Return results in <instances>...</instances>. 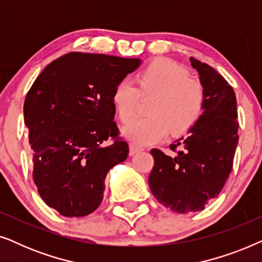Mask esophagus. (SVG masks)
I'll return each mask as SVG.
<instances>
[{
    "instance_id": "obj_1",
    "label": "esophagus",
    "mask_w": 262,
    "mask_h": 262,
    "mask_svg": "<svg viewBox=\"0 0 262 262\" xmlns=\"http://www.w3.org/2000/svg\"><path fill=\"white\" fill-rule=\"evenodd\" d=\"M141 150H142L141 146L136 145V144H134V143H131V144H130V155L131 156L135 155V154L139 152V151H141Z\"/></svg>"
}]
</instances>
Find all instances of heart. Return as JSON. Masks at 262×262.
Here are the masks:
<instances>
[{
  "instance_id": "1",
  "label": "heart",
  "mask_w": 262,
  "mask_h": 262,
  "mask_svg": "<svg viewBox=\"0 0 262 262\" xmlns=\"http://www.w3.org/2000/svg\"><path fill=\"white\" fill-rule=\"evenodd\" d=\"M139 89L131 78H123L113 92V103L123 121L137 111L139 93L155 95L148 107L150 116L136 118L125 125L123 134L139 145L155 144L168 132L179 136L195 125L204 112L205 93L199 82L189 78L188 71L174 60H152L138 76Z\"/></svg>"
}]
</instances>
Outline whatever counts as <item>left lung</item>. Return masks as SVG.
Masks as SVG:
<instances>
[{
  "mask_svg": "<svg viewBox=\"0 0 262 262\" xmlns=\"http://www.w3.org/2000/svg\"><path fill=\"white\" fill-rule=\"evenodd\" d=\"M205 93L204 112L169 148L170 157L152 149L155 164L149 175V187L157 202L178 213L196 212L217 198L232 169L238 142L237 108L234 89L213 68L191 57Z\"/></svg>",
  "mask_w": 262,
  "mask_h": 262,
  "instance_id": "1",
  "label": "left lung"
}]
</instances>
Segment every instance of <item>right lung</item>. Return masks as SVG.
<instances>
[{
    "instance_id": "1",
    "label": "right lung",
    "mask_w": 262,
    "mask_h": 262,
    "mask_svg": "<svg viewBox=\"0 0 262 262\" xmlns=\"http://www.w3.org/2000/svg\"><path fill=\"white\" fill-rule=\"evenodd\" d=\"M141 63L70 52L50 63L28 91L24 116L33 181L46 205L62 216L83 217L98 209L107 173L127 159L128 145L118 137L113 120L112 96Z\"/></svg>"
}]
</instances>
